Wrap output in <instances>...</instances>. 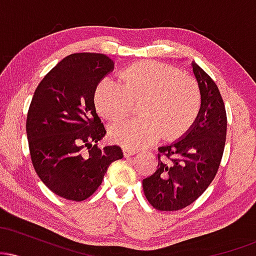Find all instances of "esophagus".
<instances>
[{"label": "esophagus", "mask_w": 256, "mask_h": 256, "mask_svg": "<svg viewBox=\"0 0 256 256\" xmlns=\"http://www.w3.org/2000/svg\"><path fill=\"white\" fill-rule=\"evenodd\" d=\"M122 152H124V156L125 158H128V156H132V155L136 154V150L134 149H131V148H122Z\"/></svg>", "instance_id": "34e87169"}]
</instances>
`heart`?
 Wrapping results in <instances>:
<instances>
[{
	"label": "heart",
	"mask_w": 256,
	"mask_h": 256,
	"mask_svg": "<svg viewBox=\"0 0 256 256\" xmlns=\"http://www.w3.org/2000/svg\"><path fill=\"white\" fill-rule=\"evenodd\" d=\"M140 118L122 120L110 126L112 140L126 148L182 136L201 110V92L192 77L155 61L136 62L120 73L119 82L104 78L95 90V104L106 119L118 120L140 102Z\"/></svg>",
	"instance_id": "heart-1"
}]
</instances>
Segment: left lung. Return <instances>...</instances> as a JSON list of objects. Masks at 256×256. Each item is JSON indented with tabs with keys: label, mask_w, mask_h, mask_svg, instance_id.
<instances>
[{
	"label": "left lung",
	"mask_w": 256,
	"mask_h": 256,
	"mask_svg": "<svg viewBox=\"0 0 256 256\" xmlns=\"http://www.w3.org/2000/svg\"><path fill=\"white\" fill-rule=\"evenodd\" d=\"M192 72L201 92V110L180 138L158 148V165L143 179V192L152 207L164 212L192 204L218 172L226 140L224 101L214 80L196 62Z\"/></svg>",
	"instance_id": "1"
}]
</instances>
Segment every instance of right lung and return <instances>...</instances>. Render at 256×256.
Here are the masks:
<instances>
[{
  "label": "right lung",
  "mask_w": 256,
  "mask_h": 256,
  "mask_svg": "<svg viewBox=\"0 0 256 256\" xmlns=\"http://www.w3.org/2000/svg\"><path fill=\"white\" fill-rule=\"evenodd\" d=\"M113 70V60L104 54H71L34 91L26 120L32 165L60 198L86 200L101 185L108 166L124 156L118 146H98L107 132L96 114L95 90Z\"/></svg>",
  "instance_id": "add662e5"
}]
</instances>
